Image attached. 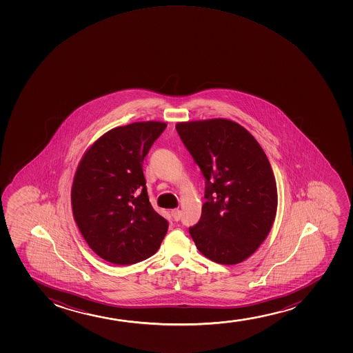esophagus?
Returning a JSON list of instances; mask_svg holds the SVG:
<instances>
[{
    "mask_svg": "<svg viewBox=\"0 0 353 353\" xmlns=\"http://www.w3.org/2000/svg\"><path fill=\"white\" fill-rule=\"evenodd\" d=\"M170 214H172V216H173L174 221H179L180 218H181V211H180V210H172Z\"/></svg>",
    "mask_w": 353,
    "mask_h": 353,
    "instance_id": "esophagus-1",
    "label": "esophagus"
}]
</instances>
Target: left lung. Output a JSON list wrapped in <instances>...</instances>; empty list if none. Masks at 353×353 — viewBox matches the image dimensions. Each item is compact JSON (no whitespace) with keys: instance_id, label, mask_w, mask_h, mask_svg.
<instances>
[{"instance_id":"left-lung-1","label":"left lung","mask_w":353,"mask_h":353,"mask_svg":"<svg viewBox=\"0 0 353 353\" xmlns=\"http://www.w3.org/2000/svg\"><path fill=\"white\" fill-rule=\"evenodd\" d=\"M179 137L205 178L201 218L190 234L203 256L239 263L266 239L278 205L268 157L239 123L226 119L179 122Z\"/></svg>"}]
</instances>
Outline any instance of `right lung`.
Masks as SVG:
<instances>
[{"instance_id":"right-lung-1","label":"right lung","mask_w":353,"mask_h":353,"mask_svg":"<svg viewBox=\"0 0 353 353\" xmlns=\"http://www.w3.org/2000/svg\"><path fill=\"white\" fill-rule=\"evenodd\" d=\"M158 121L134 122L103 134L85 152L72 187L75 223L97 256L132 265L157 253L168 221L147 194L142 162L166 128Z\"/></svg>"}]
</instances>
